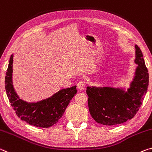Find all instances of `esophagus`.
Here are the masks:
<instances>
[{
	"label": "esophagus",
	"mask_w": 152,
	"mask_h": 152,
	"mask_svg": "<svg viewBox=\"0 0 152 152\" xmlns=\"http://www.w3.org/2000/svg\"><path fill=\"white\" fill-rule=\"evenodd\" d=\"M77 88L79 89H80V90H83V89H84V88H85V83H84V82H79L77 83Z\"/></svg>",
	"instance_id": "34e87169"
}]
</instances>
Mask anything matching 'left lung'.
<instances>
[{"label": "left lung", "mask_w": 152, "mask_h": 152, "mask_svg": "<svg viewBox=\"0 0 152 152\" xmlns=\"http://www.w3.org/2000/svg\"><path fill=\"white\" fill-rule=\"evenodd\" d=\"M135 50L134 63L137 66L129 88L87 87L89 110L97 123L106 126L125 123L134 117L142 104L148 88L149 74L137 45Z\"/></svg>", "instance_id": "obj_1"}]
</instances>
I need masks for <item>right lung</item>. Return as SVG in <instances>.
<instances>
[{
	"label": "right lung",
	"mask_w": 152,
	"mask_h": 152,
	"mask_svg": "<svg viewBox=\"0 0 152 152\" xmlns=\"http://www.w3.org/2000/svg\"><path fill=\"white\" fill-rule=\"evenodd\" d=\"M13 54L10 57L5 76V89L11 106L21 121L38 127L48 128L63 116L67 106L77 92L76 86L61 89L48 98L28 102L17 95L13 85Z\"/></svg>",
	"instance_id": "1"
}]
</instances>
